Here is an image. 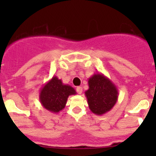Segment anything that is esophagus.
<instances>
[{
	"label": "esophagus",
	"mask_w": 156,
	"mask_h": 156,
	"mask_svg": "<svg viewBox=\"0 0 156 156\" xmlns=\"http://www.w3.org/2000/svg\"><path fill=\"white\" fill-rule=\"evenodd\" d=\"M76 91L78 92V94H82V91H83L82 87H77Z\"/></svg>",
	"instance_id": "esophagus-1"
}]
</instances>
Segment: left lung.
Returning a JSON list of instances; mask_svg holds the SVG:
<instances>
[{"label": "left lung", "instance_id": "1", "mask_svg": "<svg viewBox=\"0 0 156 156\" xmlns=\"http://www.w3.org/2000/svg\"><path fill=\"white\" fill-rule=\"evenodd\" d=\"M88 86L84 94L94 114L102 115L114 107L119 98V90L109 78L102 73H95L88 79Z\"/></svg>", "mask_w": 156, "mask_h": 156}]
</instances>
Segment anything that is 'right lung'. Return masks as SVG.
<instances>
[{"label": "right lung", "mask_w": 156, "mask_h": 156, "mask_svg": "<svg viewBox=\"0 0 156 156\" xmlns=\"http://www.w3.org/2000/svg\"><path fill=\"white\" fill-rule=\"evenodd\" d=\"M76 94V91L62 80L53 76L40 90L39 100L43 107L52 113H59L65 108L68 97Z\"/></svg>", "instance_id": "obj_1"}]
</instances>
